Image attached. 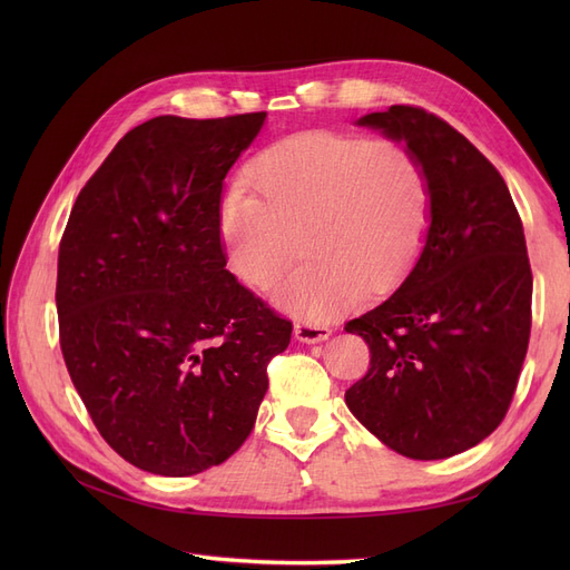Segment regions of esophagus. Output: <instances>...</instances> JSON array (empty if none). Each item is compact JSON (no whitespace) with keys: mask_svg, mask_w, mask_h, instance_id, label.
Instances as JSON below:
<instances>
[{"mask_svg":"<svg viewBox=\"0 0 570 570\" xmlns=\"http://www.w3.org/2000/svg\"><path fill=\"white\" fill-rule=\"evenodd\" d=\"M331 325H323V323H308V321H299L295 325V337L299 342H306V344H314V342H323L331 337Z\"/></svg>","mask_w":570,"mask_h":570,"instance_id":"1","label":"esophagus"}]
</instances>
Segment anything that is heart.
<instances>
[{
	"label": "heart",
	"instance_id": "heart-1",
	"mask_svg": "<svg viewBox=\"0 0 570 570\" xmlns=\"http://www.w3.org/2000/svg\"><path fill=\"white\" fill-rule=\"evenodd\" d=\"M220 204L228 266L268 289L297 258L308 262L273 292L283 312L325 321L394 289L416 266L430 233L433 195L406 145L340 132H297L264 149Z\"/></svg>",
	"mask_w": 570,
	"mask_h": 570
}]
</instances>
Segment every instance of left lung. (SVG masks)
I'll return each mask as SVG.
<instances>
[{
	"instance_id": "8db88e82",
	"label": "left lung",
	"mask_w": 570,
	"mask_h": 570,
	"mask_svg": "<svg viewBox=\"0 0 570 570\" xmlns=\"http://www.w3.org/2000/svg\"><path fill=\"white\" fill-rule=\"evenodd\" d=\"M356 126L416 154L433 218L406 281L344 325L371 350L344 402L396 454L446 459L502 423L519 383L532 318L523 223L499 170L435 114L394 105Z\"/></svg>"
}]
</instances>
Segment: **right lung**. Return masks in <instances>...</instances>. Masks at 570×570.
<instances>
[{"mask_svg":"<svg viewBox=\"0 0 570 570\" xmlns=\"http://www.w3.org/2000/svg\"><path fill=\"white\" fill-rule=\"evenodd\" d=\"M266 114L157 116L80 189L59 245L68 375L137 469L202 473L249 438L292 323L226 271L220 193Z\"/></svg>","mask_w":570,"mask_h":570,"instance_id":"1","label":"right lung"}]
</instances>
